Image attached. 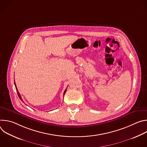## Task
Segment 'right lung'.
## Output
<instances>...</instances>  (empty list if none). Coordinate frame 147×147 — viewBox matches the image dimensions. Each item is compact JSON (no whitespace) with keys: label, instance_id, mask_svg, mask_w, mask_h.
<instances>
[{"label":"right lung","instance_id":"right-lung-1","mask_svg":"<svg viewBox=\"0 0 147 147\" xmlns=\"http://www.w3.org/2000/svg\"><path fill=\"white\" fill-rule=\"evenodd\" d=\"M14 85H15V87H16V91H17V94H18V97L20 98V99L22 100V101H23V100H22V97H21V95H20V93L18 92V90H17V87H16V83H15V81H14ZM66 90H67V88L65 90V91H64V93H63V96H64V95H65V93H66Z\"/></svg>","mask_w":147,"mask_h":147}]
</instances>
